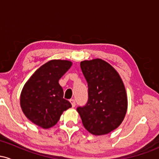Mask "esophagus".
<instances>
[{
  "label": "esophagus",
  "mask_w": 159,
  "mask_h": 159,
  "mask_svg": "<svg viewBox=\"0 0 159 159\" xmlns=\"http://www.w3.org/2000/svg\"><path fill=\"white\" fill-rule=\"evenodd\" d=\"M69 101H70L71 104H72V107H75V105H76V103H75V100L73 99V98H72V99H70V100H69Z\"/></svg>",
  "instance_id": "34e87169"
}]
</instances>
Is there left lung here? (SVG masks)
Returning a JSON list of instances; mask_svg holds the SVG:
<instances>
[{
  "mask_svg": "<svg viewBox=\"0 0 159 159\" xmlns=\"http://www.w3.org/2000/svg\"><path fill=\"white\" fill-rule=\"evenodd\" d=\"M88 84V101L78 107L84 126L94 135H103L122 123L127 111L125 86L113 66L102 59L81 62Z\"/></svg>",
  "mask_w": 159,
  "mask_h": 159,
  "instance_id": "1",
  "label": "left lung"
}]
</instances>
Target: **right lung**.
I'll return each mask as SVG.
<instances>
[{
  "label": "right lung",
  "instance_id": "obj_1",
  "mask_svg": "<svg viewBox=\"0 0 159 159\" xmlns=\"http://www.w3.org/2000/svg\"><path fill=\"white\" fill-rule=\"evenodd\" d=\"M72 63L52 60L39 67L24 86L20 96L23 113L32 123L43 129L54 126L63 112L72 105L63 98L58 81Z\"/></svg>",
  "mask_w": 159,
  "mask_h": 159
}]
</instances>
